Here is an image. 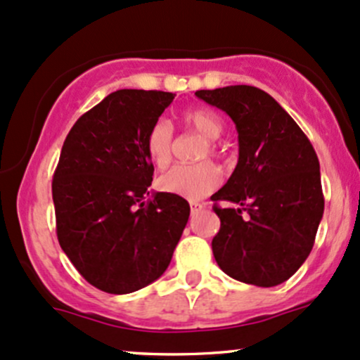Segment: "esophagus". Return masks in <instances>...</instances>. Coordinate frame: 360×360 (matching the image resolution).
Here are the masks:
<instances>
[{"label":"esophagus","instance_id":"obj_1","mask_svg":"<svg viewBox=\"0 0 360 360\" xmlns=\"http://www.w3.org/2000/svg\"><path fill=\"white\" fill-rule=\"evenodd\" d=\"M189 207H191V213H196L200 210H203L207 207V203H200V201H189Z\"/></svg>","mask_w":360,"mask_h":360}]
</instances>
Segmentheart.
I'll return each instance as SVG.
<instances>
[{
    "label": "heart",
    "mask_w": 360,
    "mask_h": 360,
    "mask_svg": "<svg viewBox=\"0 0 360 360\" xmlns=\"http://www.w3.org/2000/svg\"><path fill=\"white\" fill-rule=\"evenodd\" d=\"M183 122L191 131L205 136V145L198 157L207 159L210 155H220V145L217 138L224 133V122L217 114L207 109H189L183 114ZM145 150L148 159L159 169L167 167L174 153V129L171 122L159 120L150 126L145 138ZM222 176L213 162H200L193 165H176L159 179L162 191L181 196L189 201L203 200L219 188Z\"/></svg>",
    "instance_id": "obj_1"
}]
</instances>
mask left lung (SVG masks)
Instances as JSON below:
<instances>
[{"mask_svg":"<svg viewBox=\"0 0 360 360\" xmlns=\"http://www.w3.org/2000/svg\"><path fill=\"white\" fill-rule=\"evenodd\" d=\"M196 96L236 122L239 160L212 196L220 231L215 262L232 278L258 287L289 280L314 246L325 210L319 160L285 109L262 89L231 85ZM231 200L239 209H222Z\"/></svg>","mask_w":360,"mask_h":360,"instance_id":"8db88e82","label":"left lung"}]
</instances>
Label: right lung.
I'll return each instance as SVG.
<instances>
[{
    "label": "right lung",
    "instance_id": "add662e5",
    "mask_svg": "<svg viewBox=\"0 0 360 360\" xmlns=\"http://www.w3.org/2000/svg\"><path fill=\"white\" fill-rule=\"evenodd\" d=\"M174 101L160 90L122 89L70 129L53 177L61 250L90 285L108 294L147 287L167 270L189 219L171 193L152 200L150 126Z\"/></svg>",
    "mask_w": 360,
    "mask_h": 360
}]
</instances>
